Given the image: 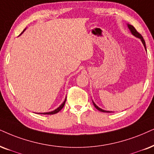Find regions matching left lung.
<instances>
[{"instance_id":"8db88e82","label":"left lung","mask_w":154,"mask_h":154,"mask_svg":"<svg viewBox=\"0 0 154 154\" xmlns=\"http://www.w3.org/2000/svg\"><path fill=\"white\" fill-rule=\"evenodd\" d=\"M128 27H129V28L130 31H131V33L133 34L134 35H135L136 37H137V38H139L141 39V40L142 43L143 44V46H144L145 49L146 50V43H145V40H143V37H142L141 35L140 34L139 32H138V31H137V30H136L135 28H134V27L133 26V25H128ZM93 104H94V106H95V107H96L97 109H98L99 111H100V112H109V111H105V110H103V109H100V107H98V106H97V105L94 104V102H93Z\"/></svg>"}]
</instances>
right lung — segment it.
Wrapping results in <instances>:
<instances>
[{"label": "right lung", "instance_id": "1", "mask_svg": "<svg viewBox=\"0 0 154 154\" xmlns=\"http://www.w3.org/2000/svg\"><path fill=\"white\" fill-rule=\"evenodd\" d=\"M23 31H24V30H23ZM65 102H66V99H65V100L64 101V102H63V104H62L61 105H60V106H59V107H58L57 109H56L55 110L52 111V112H46V113H40V114H56V113L59 112L63 108L64 105H65Z\"/></svg>", "mask_w": 154, "mask_h": 154}]
</instances>
